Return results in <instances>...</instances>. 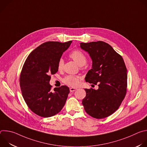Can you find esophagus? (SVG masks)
Masks as SVG:
<instances>
[{"label": "esophagus", "mask_w": 147, "mask_h": 147, "mask_svg": "<svg viewBox=\"0 0 147 147\" xmlns=\"http://www.w3.org/2000/svg\"><path fill=\"white\" fill-rule=\"evenodd\" d=\"M77 90V88H70V92H74V91H75L76 90Z\"/></svg>", "instance_id": "obj_1"}]
</instances>
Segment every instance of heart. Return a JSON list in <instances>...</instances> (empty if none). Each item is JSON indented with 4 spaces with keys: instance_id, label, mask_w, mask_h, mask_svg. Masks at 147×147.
<instances>
[{
    "instance_id": "heart-1",
    "label": "heart",
    "mask_w": 147,
    "mask_h": 147,
    "mask_svg": "<svg viewBox=\"0 0 147 147\" xmlns=\"http://www.w3.org/2000/svg\"><path fill=\"white\" fill-rule=\"evenodd\" d=\"M70 57L80 66L84 65L87 62V57L86 55L79 50L73 51L70 54ZM63 65H64L63 59L61 58L59 60L58 63H57V68L59 70H61L63 69ZM80 79H81L80 77L78 76L69 75L64 78L63 82L69 86L75 87L78 86Z\"/></svg>"
}]
</instances>
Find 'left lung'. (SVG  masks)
Returning a JSON list of instances; mask_svg holds the SVG:
<instances>
[{
    "label": "left lung",
    "mask_w": 147,
    "mask_h": 147,
    "mask_svg": "<svg viewBox=\"0 0 147 147\" xmlns=\"http://www.w3.org/2000/svg\"><path fill=\"white\" fill-rule=\"evenodd\" d=\"M82 50L92 59V69L86 74V82L98 89H84L82 100L86 112L96 119L105 118L120 107L127 90V69L122 57L103 41L80 43Z\"/></svg>",
    "instance_id": "8db88e82"
}]
</instances>
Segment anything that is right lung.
<instances>
[{"mask_svg":"<svg viewBox=\"0 0 147 147\" xmlns=\"http://www.w3.org/2000/svg\"><path fill=\"white\" fill-rule=\"evenodd\" d=\"M71 42H47L35 49L24 63L20 77L21 90L28 108L39 116H53L65 106L69 88L63 86L52 91L49 81L51 75L58 71L59 60Z\"/></svg>","mask_w":147,"mask_h":147,"instance_id":"obj_1","label":"right lung"}]
</instances>
